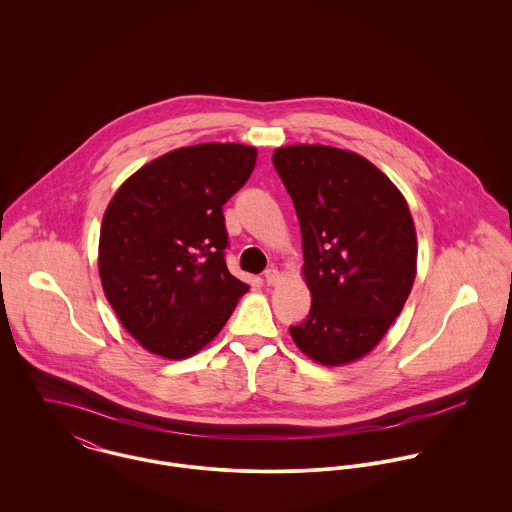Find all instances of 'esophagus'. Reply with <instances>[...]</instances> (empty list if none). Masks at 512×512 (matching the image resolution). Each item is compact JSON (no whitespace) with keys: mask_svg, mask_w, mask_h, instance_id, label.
<instances>
[{"mask_svg":"<svg viewBox=\"0 0 512 512\" xmlns=\"http://www.w3.org/2000/svg\"><path fill=\"white\" fill-rule=\"evenodd\" d=\"M264 280H266V284L268 286H276V284H280V280H282V276H280V272L278 270H268L266 274H264Z\"/></svg>","mask_w":512,"mask_h":512,"instance_id":"1","label":"esophagus"}]
</instances>
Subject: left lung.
Segmentation results:
<instances>
[{
	"instance_id": "obj_1",
	"label": "left lung",
	"mask_w": 512,
	"mask_h": 512,
	"mask_svg": "<svg viewBox=\"0 0 512 512\" xmlns=\"http://www.w3.org/2000/svg\"><path fill=\"white\" fill-rule=\"evenodd\" d=\"M301 228L307 319L290 327L317 365L361 361L388 333L416 280L418 240L400 189L366 157L295 144L274 151Z\"/></svg>"
}]
</instances>
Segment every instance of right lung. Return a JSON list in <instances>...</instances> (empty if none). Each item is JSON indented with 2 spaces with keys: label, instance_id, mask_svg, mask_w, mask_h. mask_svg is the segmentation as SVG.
<instances>
[{
  "label": "right lung",
  "instance_id": "add662e5",
  "mask_svg": "<svg viewBox=\"0 0 512 512\" xmlns=\"http://www.w3.org/2000/svg\"><path fill=\"white\" fill-rule=\"evenodd\" d=\"M258 149L177 147L140 167L110 199L98 274L124 329L151 355H197L250 290L224 262L222 205L248 181Z\"/></svg>",
  "mask_w": 512,
  "mask_h": 512
}]
</instances>
